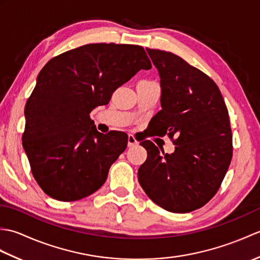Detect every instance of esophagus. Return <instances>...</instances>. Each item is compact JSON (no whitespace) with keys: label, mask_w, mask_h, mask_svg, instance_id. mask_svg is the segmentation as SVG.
<instances>
[{"label":"esophagus","mask_w":260,"mask_h":260,"mask_svg":"<svg viewBox=\"0 0 260 260\" xmlns=\"http://www.w3.org/2000/svg\"><path fill=\"white\" fill-rule=\"evenodd\" d=\"M136 144H137V141H136V139L134 137V135L129 134L128 135V139H127V145H128L129 147H132V146H134Z\"/></svg>","instance_id":"obj_1"}]
</instances>
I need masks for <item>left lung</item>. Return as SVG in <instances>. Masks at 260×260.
I'll list each match as a JSON object with an SVG mask.
<instances>
[{
    "instance_id": "left-lung-1",
    "label": "left lung",
    "mask_w": 260,
    "mask_h": 260,
    "mask_svg": "<svg viewBox=\"0 0 260 260\" xmlns=\"http://www.w3.org/2000/svg\"><path fill=\"white\" fill-rule=\"evenodd\" d=\"M146 51L162 87V110L151 120L150 135H168L175 151L168 154L151 141L142 142L147 158L139 169V182L157 206L191 212L211 200L228 171L233 157L229 113L208 75L172 52Z\"/></svg>"
}]
</instances>
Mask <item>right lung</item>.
I'll use <instances>...</instances> for the list:
<instances>
[{
    "mask_svg": "<svg viewBox=\"0 0 260 260\" xmlns=\"http://www.w3.org/2000/svg\"><path fill=\"white\" fill-rule=\"evenodd\" d=\"M151 68L144 48L135 45L90 43L49 60L26 102L22 135L32 174L46 194L77 201L105 183L128 136L99 133L89 114Z\"/></svg>",
    "mask_w": 260,
    "mask_h": 260,
    "instance_id": "right-lung-1",
    "label": "right lung"
}]
</instances>
